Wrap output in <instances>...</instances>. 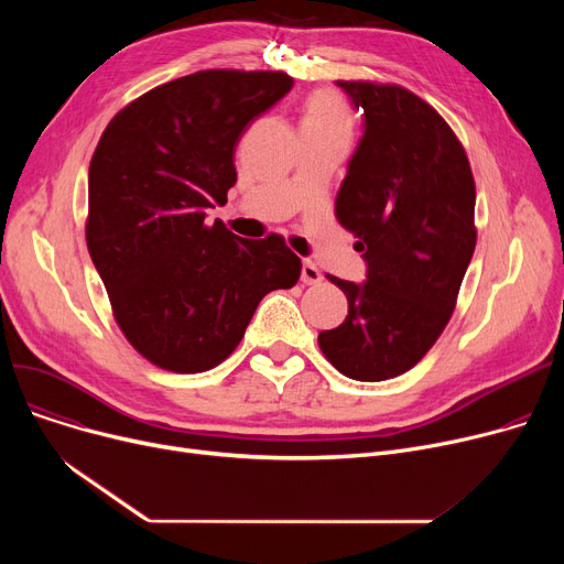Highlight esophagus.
Instances as JSON below:
<instances>
[{"label":"esophagus","mask_w":564,"mask_h":564,"mask_svg":"<svg viewBox=\"0 0 564 564\" xmlns=\"http://www.w3.org/2000/svg\"><path fill=\"white\" fill-rule=\"evenodd\" d=\"M302 281H304L306 285H315V283L322 281L319 270H317V267H315L311 260H304V262H302Z\"/></svg>","instance_id":"1"}]
</instances>
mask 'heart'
<instances>
[{
	"label": "heart",
	"instance_id": "1",
	"mask_svg": "<svg viewBox=\"0 0 564 564\" xmlns=\"http://www.w3.org/2000/svg\"><path fill=\"white\" fill-rule=\"evenodd\" d=\"M302 128H317V130H338L347 132L351 128V116L345 100L332 91V88H319L311 94L304 105Z\"/></svg>",
	"mask_w": 564,
	"mask_h": 564
}]
</instances>
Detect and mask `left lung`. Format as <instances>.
Listing matches in <instances>:
<instances>
[{"label":"left lung","mask_w":564,"mask_h":564,"mask_svg":"<svg viewBox=\"0 0 564 564\" xmlns=\"http://www.w3.org/2000/svg\"><path fill=\"white\" fill-rule=\"evenodd\" d=\"M364 111V134L336 196L359 237L366 281L329 276L347 317L317 343L349 379L381 381L416 366L446 327L476 249V183L448 123L402 86L336 82Z\"/></svg>","instance_id":"left-lung-1"}]
</instances>
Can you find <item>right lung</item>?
Here are the masks:
<instances>
[{"label": "right lung", "instance_id": "right-lung-1", "mask_svg": "<svg viewBox=\"0 0 564 564\" xmlns=\"http://www.w3.org/2000/svg\"><path fill=\"white\" fill-rule=\"evenodd\" d=\"M292 88L285 73L203 70L118 111L88 166L86 247L118 327L148 361L203 372L240 345L302 260L283 237H237L207 210L235 185V145Z\"/></svg>", "mask_w": 564, "mask_h": 564}]
</instances>
